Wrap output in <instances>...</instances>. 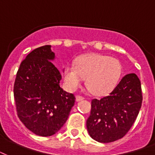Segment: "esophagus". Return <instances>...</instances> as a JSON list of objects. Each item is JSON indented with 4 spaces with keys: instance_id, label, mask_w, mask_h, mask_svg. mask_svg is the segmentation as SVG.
<instances>
[{
    "instance_id": "obj_1",
    "label": "esophagus",
    "mask_w": 155,
    "mask_h": 155,
    "mask_svg": "<svg viewBox=\"0 0 155 155\" xmlns=\"http://www.w3.org/2000/svg\"><path fill=\"white\" fill-rule=\"evenodd\" d=\"M75 98H76V101H80L84 99V97H83V96H80V95H77Z\"/></svg>"
}]
</instances>
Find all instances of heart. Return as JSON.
Listing matches in <instances>:
<instances>
[{"label": "heart", "instance_id": "b5f03b06", "mask_svg": "<svg viewBox=\"0 0 155 155\" xmlns=\"http://www.w3.org/2000/svg\"><path fill=\"white\" fill-rule=\"evenodd\" d=\"M122 72L120 61L98 54L80 56L75 66L68 64L63 68V75L67 87L71 91L78 89L86 80V85L92 94L105 95L117 86Z\"/></svg>", "mask_w": 155, "mask_h": 155}]
</instances>
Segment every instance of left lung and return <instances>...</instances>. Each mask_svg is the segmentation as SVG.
I'll use <instances>...</instances> for the list:
<instances>
[{"label": "left lung", "mask_w": 155, "mask_h": 155, "mask_svg": "<svg viewBox=\"0 0 155 155\" xmlns=\"http://www.w3.org/2000/svg\"><path fill=\"white\" fill-rule=\"evenodd\" d=\"M142 103L140 80L134 73L125 75L108 96L92 100L86 122L88 134L102 143L120 139L134 125Z\"/></svg>", "instance_id": "8db88e82"}]
</instances>
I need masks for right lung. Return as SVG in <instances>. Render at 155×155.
<instances>
[{
  "label": "right lung",
  "mask_w": 155,
  "mask_h": 155,
  "mask_svg": "<svg viewBox=\"0 0 155 155\" xmlns=\"http://www.w3.org/2000/svg\"><path fill=\"white\" fill-rule=\"evenodd\" d=\"M54 58L50 45L32 51L21 63L13 86L18 117L28 130L42 137L63 127L75 101L74 94L60 87L62 75Z\"/></svg>",
  "instance_id": "right-lung-1"
}]
</instances>
